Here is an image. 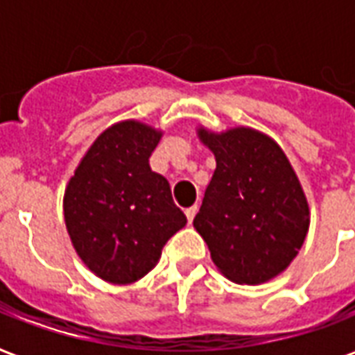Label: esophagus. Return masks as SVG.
<instances>
[{
	"label": "esophagus",
	"mask_w": 355,
	"mask_h": 355,
	"mask_svg": "<svg viewBox=\"0 0 355 355\" xmlns=\"http://www.w3.org/2000/svg\"><path fill=\"white\" fill-rule=\"evenodd\" d=\"M196 213H198V205H192V207L186 209V216H188V223H192L193 216H196Z\"/></svg>",
	"instance_id": "34e87169"
}]
</instances>
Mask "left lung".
<instances>
[{
	"mask_svg": "<svg viewBox=\"0 0 355 355\" xmlns=\"http://www.w3.org/2000/svg\"><path fill=\"white\" fill-rule=\"evenodd\" d=\"M216 159L193 226L228 279L257 285L289 266L304 243L310 211L283 150L253 129H200Z\"/></svg>",
	"mask_w": 355,
	"mask_h": 355,
	"instance_id": "left-lung-1",
	"label": "left lung"
}]
</instances>
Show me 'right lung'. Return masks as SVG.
Instances as JSON below:
<instances>
[{"label":"right lung","instance_id":"add662e5","mask_svg":"<svg viewBox=\"0 0 355 355\" xmlns=\"http://www.w3.org/2000/svg\"><path fill=\"white\" fill-rule=\"evenodd\" d=\"M162 132L121 121L89 148L64 193V220L76 251L110 283L144 277L163 245L186 224L169 180L150 167Z\"/></svg>","mask_w":355,"mask_h":355}]
</instances>
